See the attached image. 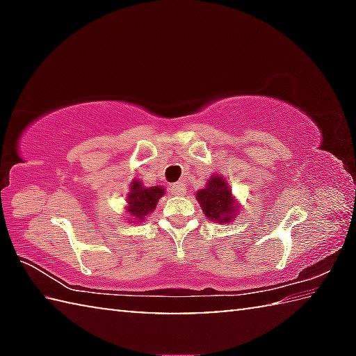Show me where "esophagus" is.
<instances>
[{"label":"esophagus","instance_id":"1","mask_svg":"<svg viewBox=\"0 0 356 356\" xmlns=\"http://www.w3.org/2000/svg\"><path fill=\"white\" fill-rule=\"evenodd\" d=\"M171 191L174 193V195L182 196V195H185V193H186V184L184 182V180H179V182L171 185Z\"/></svg>","mask_w":356,"mask_h":356}]
</instances>
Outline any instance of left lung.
I'll return each mask as SVG.
<instances>
[{
  "mask_svg": "<svg viewBox=\"0 0 356 356\" xmlns=\"http://www.w3.org/2000/svg\"><path fill=\"white\" fill-rule=\"evenodd\" d=\"M196 200L200 202L202 213L209 220L220 222V225L231 222L242 209L236 196L232 195L231 186L221 174H213L207 180L206 186L196 191Z\"/></svg>",
  "mask_w": 356,
  "mask_h": 356,
  "instance_id": "8db88e82",
  "label": "left lung"
}]
</instances>
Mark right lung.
Wrapping results in <instances>:
<instances>
[{"label":"right lung","mask_w":356,"mask_h":356,"mask_svg":"<svg viewBox=\"0 0 356 356\" xmlns=\"http://www.w3.org/2000/svg\"><path fill=\"white\" fill-rule=\"evenodd\" d=\"M165 193V188L160 185L146 186L141 180H131L124 218H127L129 222H141L150 212H154L159 200Z\"/></svg>","instance_id":"obj_1"}]
</instances>
